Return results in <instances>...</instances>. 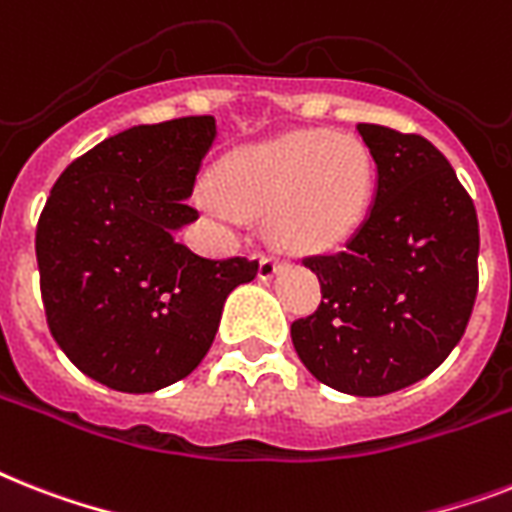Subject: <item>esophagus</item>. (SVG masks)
I'll list each match as a JSON object with an SVG mask.
<instances>
[{"label": "esophagus", "instance_id": "obj_1", "mask_svg": "<svg viewBox=\"0 0 512 512\" xmlns=\"http://www.w3.org/2000/svg\"><path fill=\"white\" fill-rule=\"evenodd\" d=\"M278 270H281L278 257H273V255L260 257V265H257V276H260V281H270V278L276 276Z\"/></svg>", "mask_w": 512, "mask_h": 512}]
</instances>
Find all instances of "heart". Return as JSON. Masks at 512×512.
Instances as JSON below:
<instances>
[{
  "label": "heart",
  "instance_id": "b5f03b06",
  "mask_svg": "<svg viewBox=\"0 0 512 512\" xmlns=\"http://www.w3.org/2000/svg\"><path fill=\"white\" fill-rule=\"evenodd\" d=\"M376 186L371 149L355 134L305 128L244 144L215 165L199 205L226 226L265 215L270 242L313 255L342 247L363 226Z\"/></svg>",
  "mask_w": 512,
  "mask_h": 512
}]
</instances>
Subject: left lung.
Wrapping results in <instances>:
<instances>
[{
  "instance_id": "obj_1",
  "label": "left lung",
  "mask_w": 512,
  "mask_h": 512,
  "mask_svg": "<svg viewBox=\"0 0 512 512\" xmlns=\"http://www.w3.org/2000/svg\"><path fill=\"white\" fill-rule=\"evenodd\" d=\"M376 194L344 252L307 257L321 307L292 323L318 381L381 397L421 381L455 350L479 292V218L468 191L423 136L357 123Z\"/></svg>"
}]
</instances>
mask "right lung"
<instances>
[{
  "label": "right lung",
  "instance_id": "right-lung-1",
  "mask_svg": "<svg viewBox=\"0 0 512 512\" xmlns=\"http://www.w3.org/2000/svg\"><path fill=\"white\" fill-rule=\"evenodd\" d=\"M213 115L134 126L62 170L36 226L41 299L54 342L115 392L149 394L207 355L247 257L207 260L176 239L213 147Z\"/></svg>",
  "mask_w": 512,
  "mask_h": 512
}]
</instances>
